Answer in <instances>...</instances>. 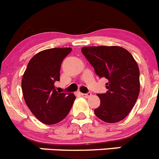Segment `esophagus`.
<instances>
[{
    "label": "esophagus",
    "instance_id": "34e87169",
    "mask_svg": "<svg viewBox=\"0 0 159 159\" xmlns=\"http://www.w3.org/2000/svg\"><path fill=\"white\" fill-rule=\"evenodd\" d=\"M81 95L83 97H85V98H87V97H89L90 96L92 95V94H91V93H81Z\"/></svg>",
    "mask_w": 159,
    "mask_h": 159
}]
</instances>
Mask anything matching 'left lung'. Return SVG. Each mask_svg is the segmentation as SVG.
I'll return each instance as SVG.
<instances>
[{
  "instance_id": "1",
  "label": "left lung",
  "mask_w": 159,
  "mask_h": 159,
  "mask_svg": "<svg viewBox=\"0 0 159 159\" xmlns=\"http://www.w3.org/2000/svg\"><path fill=\"white\" fill-rule=\"evenodd\" d=\"M81 52L100 78L108 79L105 93L94 113L106 123H116L129 114L139 94V70L131 53L118 46L84 47Z\"/></svg>"
}]
</instances>
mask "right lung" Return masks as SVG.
I'll use <instances>...</instances> for the list:
<instances>
[{
    "instance_id": "right-lung-1",
    "label": "right lung",
    "mask_w": 159,
    "mask_h": 159,
    "mask_svg": "<svg viewBox=\"0 0 159 159\" xmlns=\"http://www.w3.org/2000/svg\"><path fill=\"white\" fill-rule=\"evenodd\" d=\"M70 48H51L37 53L29 61L21 81L25 103L33 115L48 125L62 120L70 111L75 96L60 93L55 82L60 79L62 60Z\"/></svg>"
}]
</instances>
